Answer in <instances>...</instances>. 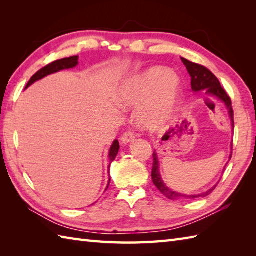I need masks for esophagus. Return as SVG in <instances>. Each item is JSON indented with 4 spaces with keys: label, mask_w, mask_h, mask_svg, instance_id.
I'll use <instances>...</instances> for the list:
<instances>
[{
    "label": "esophagus",
    "mask_w": 256,
    "mask_h": 256,
    "mask_svg": "<svg viewBox=\"0 0 256 256\" xmlns=\"http://www.w3.org/2000/svg\"><path fill=\"white\" fill-rule=\"evenodd\" d=\"M135 138V135L132 132H125L121 136V143L122 144H128L133 142Z\"/></svg>",
    "instance_id": "esophagus-1"
}]
</instances>
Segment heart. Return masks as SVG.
Returning <instances> with one entry per match:
<instances>
[{
  "instance_id": "obj_1",
  "label": "heart",
  "mask_w": 256,
  "mask_h": 256,
  "mask_svg": "<svg viewBox=\"0 0 256 256\" xmlns=\"http://www.w3.org/2000/svg\"><path fill=\"white\" fill-rule=\"evenodd\" d=\"M180 100L178 79L160 67L148 68L125 79L116 94L120 108L143 106L138 112V121L148 130H156L166 123L177 111Z\"/></svg>"
}]
</instances>
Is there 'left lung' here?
Masks as SVG:
<instances>
[{
    "label": "left lung",
    "instance_id": "left-lung-1",
    "mask_svg": "<svg viewBox=\"0 0 256 256\" xmlns=\"http://www.w3.org/2000/svg\"><path fill=\"white\" fill-rule=\"evenodd\" d=\"M182 62H184V66H186L187 72L190 74V77H192V91L194 92L206 91V94L214 96L219 101L224 103L226 108H228V112H229L232 128H234V120H233V108H232V104H231V99H230V96L226 94L224 89L221 86L218 78H216L209 69H206V67L201 66V64L192 62L184 58H182ZM231 150H232V148H231ZM231 157H232V152H231L229 160H231ZM153 158H154V162H153V170H152V179H153V182L157 187V189H158L166 198L170 199V200H178V199L192 200V199H198V198H204L208 194H210L212 192H214V188L216 187V184H218V182H216L214 187H211L209 190H206V192L198 194H186L174 192V190L168 187L167 184L164 182V180H162V175L160 172L158 156H157L156 152H154ZM226 166H224V168H226Z\"/></svg>",
    "mask_w": 256,
    "mask_h": 256
}]
</instances>
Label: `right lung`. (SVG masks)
I'll return each instance as SVG.
<instances>
[{
  "label": "right lung",
  "instance_id": "right-lung-1",
  "mask_svg": "<svg viewBox=\"0 0 256 256\" xmlns=\"http://www.w3.org/2000/svg\"><path fill=\"white\" fill-rule=\"evenodd\" d=\"M78 59H79L78 56H72V57H69V58L59 59V60H56V62H52L50 64H47V66H45L44 68H42L40 70H38V72L34 76H32V77L30 78V80L28 81V84H27L26 88H28L30 86H32V84L36 82V81L40 80L42 78H45V77H47V76H50L52 74L62 72V70H64V69L74 68L79 64L78 62ZM118 150H120L118 140H114V142L112 143L111 148H110V150H108V160H110V164H108V170H110L111 162L114 160H116V155L118 153ZM110 180H111V179L108 178V186H106V189L108 187V184H110Z\"/></svg>",
  "mask_w": 256,
  "mask_h": 256
}]
</instances>
